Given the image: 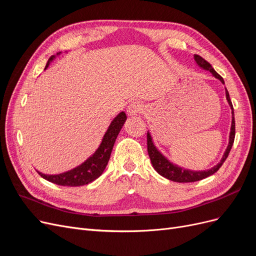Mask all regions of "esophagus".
<instances>
[{
    "label": "esophagus",
    "mask_w": 256,
    "mask_h": 256,
    "mask_svg": "<svg viewBox=\"0 0 256 256\" xmlns=\"http://www.w3.org/2000/svg\"><path fill=\"white\" fill-rule=\"evenodd\" d=\"M143 110V104L138 102H132L127 106V114L129 116H136L140 114Z\"/></svg>",
    "instance_id": "obj_1"
}]
</instances>
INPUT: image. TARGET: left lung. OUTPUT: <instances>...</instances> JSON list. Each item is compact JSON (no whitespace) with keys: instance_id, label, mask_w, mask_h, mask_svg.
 I'll return each instance as SVG.
<instances>
[{"instance_id":"1","label":"left lung","mask_w":256,"mask_h":256,"mask_svg":"<svg viewBox=\"0 0 256 256\" xmlns=\"http://www.w3.org/2000/svg\"><path fill=\"white\" fill-rule=\"evenodd\" d=\"M194 60L198 67H200L202 69H205V70H208L209 72H212V74L214 76L216 79L220 80L221 83L224 84V80L222 76L218 72H216V70L212 67V65L209 64L208 62H206L203 58H200V56H198V54H194ZM226 100H228V104L230 106V110H232V125H230V131L228 145L226 147V152H224V154L222 156L219 164L212 166V168L204 170V171H192V170L184 168L180 166L173 164V162L170 161L164 156V154L157 148L156 145L154 144L152 138L150 134V131H147V152H148L154 168L156 170V171L161 176H164V177L168 178V180H172V182H193L204 180V178L214 174L221 168L223 162L226 160V158L228 156L232 146H233V143H234V138H235L234 109H233V104H232V102L230 99V94H228L226 88Z\"/></svg>"}]
</instances>
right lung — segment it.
Wrapping results in <instances>:
<instances>
[{"label":"right lung","mask_w":256,"mask_h":256,"mask_svg":"<svg viewBox=\"0 0 256 256\" xmlns=\"http://www.w3.org/2000/svg\"><path fill=\"white\" fill-rule=\"evenodd\" d=\"M60 52L58 53L60 56ZM56 58V56H53L49 58L46 68L47 69L50 65L51 62ZM127 120V116L125 112H120L114 118L111 122L109 128L106 131V134L102 138V141L100 143L99 147L96 152L85 160L83 164L76 166L74 168L70 170L60 174H44L40 171H37L42 178L50 182L56 184L58 186H67V187H79V186L88 184L102 175L104 171V168L109 162L111 152L113 150L114 143L116 141L122 125L125 124Z\"/></svg>","instance_id":"1"}]
</instances>
